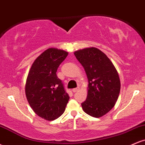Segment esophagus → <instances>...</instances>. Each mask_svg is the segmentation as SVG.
<instances>
[{
	"label": "esophagus",
	"instance_id": "esophagus-1",
	"mask_svg": "<svg viewBox=\"0 0 145 145\" xmlns=\"http://www.w3.org/2000/svg\"><path fill=\"white\" fill-rule=\"evenodd\" d=\"M79 89H80V88H79V87H77V88H76V89H72V91H73V92H74V93H76V92H77V91H78Z\"/></svg>",
	"mask_w": 145,
	"mask_h": 145
}]
</instances>
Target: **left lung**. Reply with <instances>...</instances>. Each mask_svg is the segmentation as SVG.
<instances>
[{
    "instance_id": "1",
    "label": "left lung",
    "mask_w": 145,
    "mask_h": 145,
    "mask_svg": "<svg viewBox=\"0 0 145 145\" xmlns=\"http://www.w3.org/2000/svg\"><path fill=\"white\" fill-rule=\"evenodd\" d=\"M84 68L89 85L86 99L81 105L89 115L99 118L114 106L119 97L121 82L114 65L96 48H87L74 52Z\"/></svg>"
}]
</instances>
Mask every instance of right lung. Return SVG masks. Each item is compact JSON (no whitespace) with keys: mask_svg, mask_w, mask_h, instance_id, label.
I'll return each mask as SVG.
<instances>
[{"mask_svg":"<svg viewBox=\"0 0 145 145\" xmlns=\"http://www.w3.org/2000/svg\"><path fill=\"white\" fill-rule=\"evenodd\" d=\"M67 52L51 48L35 60L28 74L25 93L31 108L47 121L59 118L69 99L56 71Z\"/></svg>","mask_w":145,"mask_h":145,"instance_id":"1","label":"right lung"}]
</instances>
